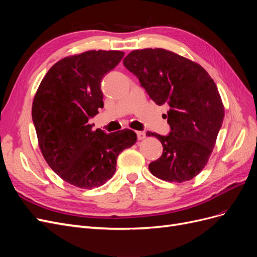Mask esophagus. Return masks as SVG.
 Here are the masks:
<instances>
[{
  "mask_svg": "<svg viewBox=\"0 0 257 257\" xmlns=\"http://www.w3.org/2000/svg\"><path fill=\"white\" fill-rule=\"evenodd\" d=\"M137 138L138 141H144V139L146 138V133L145 132H137Z\"/></svg>",
  "mask_w": 257,
  "mask_h": 257,
  "instance_id": "esophagus-1",
  "label": "esophagus"
}]
</instances>
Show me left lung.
I'll return each mask as SVG.
<instances>
[{"instance_id":"obj_1","label":"left lung","mask_w":257,"mask_h":257,"mask_svg":"<svg viewBox=\"0 0 257 257\" xmlns=\"http://www.w3.org/2000/svg\"><path fill=\"white\" fill-rule=\"evenodd\" d=\"M123 64L141 81L155 104H167L170 133L158 137L162 157L149 164L153 176L168 182H184L206 166L224 119V105L204 67L162 48L134 50Z\"/></svg>"}]
</instances>
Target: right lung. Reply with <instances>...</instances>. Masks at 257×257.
<instances>
[{
    "instance_id": "1",
    "label": "right lung",
    "mask_w": 257,
    "mask_h": 257,
    "mask_svg": "<svg viewBox=\"0 0 257 257\" xmlns=\"http://www.w3.org/2000/svg\"><path fill=\"white\" fill-rule=\"evenodd\" d=\"M123 56L90 50L66 57L49 69L35 93L32 119L43 157L77 188L91 190L109 180L118 155L137 141L132 130L107 134L89 124L104 107L100 81Z\"/></svg>"
}]
</instances>
